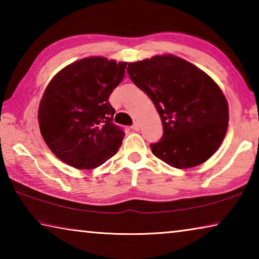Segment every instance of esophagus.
Instances as JSON below:
<instances>
[{"instance_id":"34e87169","label":"esophagus","mask_w":259,"mask_h":259,"mask_svg":"<svg viewBox=\"0 0 259 259\" xmlns=\"http://www.w3.org/2000/svg\"><path fill=\"white\" fill-rule=\"evenodd\" d=\"M133 130H135V131H138L139 130V123H138V122H135V123L133 124Z\"/></svg>"}]
</instances>
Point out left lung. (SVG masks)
Listing matches in <instances>:
<instances>
[{
    "instance_id": "8db88e82",
    "label": "left lung",
    "mask_w": 259,
    "mask_h": 259,
    "mask_svg": "<svg viewBox=\"0 0 259 259\" xmlns=\"http://www.w3.org/2000/svg\"><path fill=\"white\" fill-rule=\"evenodd\" d=\"M129 76L153 104L163 124L153 154L177 169L193 168L213 155L229 126V104L207 73L174 55L130 63Z\"/></svg>"
}]
</instances>
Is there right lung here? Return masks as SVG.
<instances>
[{"instance_id": "obj_1", "label": "right lung", "mask_w": 259, "mask_h": 259, "mask_svg": "<svg viewBox=\"0 0 259 259\" xmlns=\"http://www.w3.org/2000/svg\"><path fill=\"white\" fill-rule=\"evenodd\" d=\"M126 63L87 57L64 67L46 88L38 125L51 152L76 169H94L116 154L124 137L113 123L112 91L124 77Z\"/></svg>"}]
</instances>
